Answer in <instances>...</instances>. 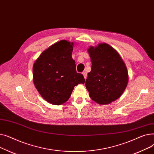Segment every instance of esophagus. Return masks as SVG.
<instances>
[{
    "mask_svg": "<svg viewBox=\"0 0 154 154\" xmlns=\"http://www.w3.org/2000/svg\"><path fill=\"white\" fill-rule=\"evenodd\" d=\"M82 74H83V75H84V79H87V72H82Z\"/></svg>",
    "mask_w": 154,
    "mask_h": 154,
    "instance_id": "obj_1",
    "label": "esophagus"
}]
</instances>
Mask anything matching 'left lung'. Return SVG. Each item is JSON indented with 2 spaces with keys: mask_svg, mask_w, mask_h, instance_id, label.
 <instances>
[{
  "mask_svg": "<svg viewBox=\"0 0 154 154\" xmlns=\"http://www.w3.org/2000/svg\"><path fill=\"white\" fill-rule=\"evenodd\" d=\"M88 53L92 62L85 87L90 97L100 105L116 100L128 82V71L119 54L106 43L90 46Z\"/></svg>",
  "mask_w": 154,
  "mask_h": 154,
  "instance_id": "8db88e82",
  "label": "left lung"
}]
</instances>
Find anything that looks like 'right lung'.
Here are the masks:
<instances>
[{
	"label": "right lung",
	"instance_id": "right-lung-1",
	"mask_svg": "<svg viewBox=\"0 0 154 154\" xmlns=\"http://www.w3.org/2000/svg\"><path fill=\"white\" fill-rule=\"evenodd\" d=\"M74 42L60 40L42 52L33 66V81L43 99L53 105L67 102L75 86L84 84L72 58Z\"/></svg>",
	"mask_w": 154,
	"mask_h": 154
}]
</instances>
